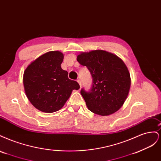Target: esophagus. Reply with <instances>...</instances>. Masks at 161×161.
I'll return each instance as SVG.
<instances>
[{
    "instance_id": "obj_1",
    "label": "esophagus",
    "mask_w": 161,
    "mask_h": 161,
    "mask_svg": "<svg viewBox=\"0 0 161 161\" xmlns=\"http://www.w3.org/2000/svg\"><path fill=\"white\" fill-rule=\"evenodd\" d=\"M77 82H79V85L81 86V80H80V79H77Z\"/></svg>"
}]
</instances>
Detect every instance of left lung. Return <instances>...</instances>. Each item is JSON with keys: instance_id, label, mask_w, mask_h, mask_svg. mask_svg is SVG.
Masks as SVG:
<instances>
[{"instance_id": "left-lung-1", "label": "left lung", "mask_w": 161, "mask_h": 161, "mask_svg": "<svg viewBox=\"0 0 161 161\" xmlns=\"http://www.w3.org/2000/svg\"><path fill=\"white\" fill-rule=\"evenodd\" d=\"M77 61L89 70L92 83L89 91H80L88 109L102 116L119 110L127 98L131 85L130 72L119 57L104 50L82 52Z\"/></svg>"}]
</instances>
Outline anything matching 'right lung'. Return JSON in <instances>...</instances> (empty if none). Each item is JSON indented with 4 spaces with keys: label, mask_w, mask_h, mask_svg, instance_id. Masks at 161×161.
<instances>
[{
    "label": "right lung",
    "mask_w": 161,
    "mask_h": 161,
    "mask_svg": "<svg viewBox=\"0 0 161 161\" xmlns=\"http://www.w3.org/2000/svg\"><path fill=\"white\" fill-rule=\"evenodd\" d=\"M64 55L51 51L37 58L27 66L23 74L25 94L31 103L45 113H53L64 105L73 90L79 89L69 73L62 69Z\"/></svg>",
    "instance_id": "obj_1"
}]
</instances>
